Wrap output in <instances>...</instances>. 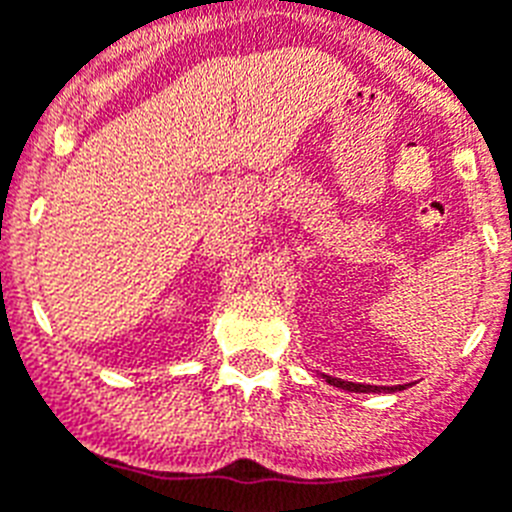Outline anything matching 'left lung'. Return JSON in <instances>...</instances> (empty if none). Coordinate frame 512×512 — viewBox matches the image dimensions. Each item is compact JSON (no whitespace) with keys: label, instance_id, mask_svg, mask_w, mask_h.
<instances>
[{"label":"left lung","instance_id":"obj_1","mask_svg":"<svg viewBox=\"0 0 512 512\" xmlns=\"http://www.w3.org/2000/svg\"><path fill=\"white\" fill-rule=\"evenodd\" d=\"M323 379L328 384H333V387H338V390H346V392H397V390H405V387H408V384H397V387H377V384L343 382V379L328 377V374H323Z\"/></svg>","mask_w":512,"mask_h":512}]
</instances>
